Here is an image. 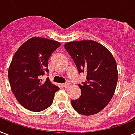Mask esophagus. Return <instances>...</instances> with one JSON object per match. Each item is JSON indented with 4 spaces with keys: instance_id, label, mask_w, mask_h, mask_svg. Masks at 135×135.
I'll use <instances>...</instances> for the list:
<instances>
[{
    "instance_id": "esophagus-1",
    "label": "esophagus",
    "mask_w": 135,
    "mask_h": 135,
    "mask_svg": "<svg viewBox=\"0 0 135 135\" xmlns=\"http://www.w3.org/2000/svg\"><path fill=\"white\" fill-rule=\"evenodd\" d=\"M71 85V83H70V81H69V80H67L66 82L65 83H64L63 84V86L64 87V88H67V87H69Z\"/></svg>"
}]
</instances>
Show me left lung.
Here are the masks:
<instances>
[{"instance_id":"obj_1","label":"left lung","mask_w":135,"mask_h":135,"mask_svg":"<svg viewBox=\"0 0 135 135\" xmlns=\"http://www.w3.org/2000/svg\"><path fill=\"white\" fill-rule=\"evenodd\" d=\"M79 74H87L85 82L78 84L81 95L71 100L72 107L81 115L99 113L113 97L117 85V64L111 53L96 41H79L64 45Z\"/></svg>"}]
</instances>
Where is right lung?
I'll return each mask as SVG.
<instances>
[{"label":"right lung","instance_id":"add662e5","mask_svg":"<svg viewBox=\"0 0 135 135\" xmlns=\"http://www.w3.org/2000/svg\"><path fill=\"white\" fill-rule=\"evenodd\" d=\"M60 43L43 38L33 37L23 43L12 59L8 69L11 90L22 107L39 112L48 108L59 87L48 78L47 61Z\"/></svg>","mask_w":135,"mask_h":135}]
</instances>
